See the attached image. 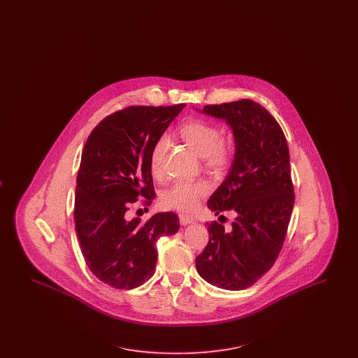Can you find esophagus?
<instances>
[{
    "instance_id": "1",
    "label": "esophagus",
    "mask_w": 358,
    "mask_h": 358,
    "mask_svg": "<svg viewBox=\"0 0 358 358\" xmlns=\"http://www.w3.org/2000/svg\"><path fill=\"white\" fill-rule=\"evenodd\" d=\"M178 217H180V222H181L182 225H187V224H192V222H196L192 216H187L185 213H180Z\"/></svg>"
}]
</instances>
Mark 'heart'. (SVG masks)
<instances>
[{"label":"heart","instance_id":"obj_1","mask_svg":"<svg viewBox=\"0 0 358 358\" xmlns=\"http://www.w3.org/2000/svg\"><path fill=\"white\" fill-rule=\"evenodd\" d=\"M180 136L196 153L203 157L205 168L212 171L228 169L235 158L236 143L231 136H222V130L215 123L204 120H190L181 124ZM166 150V138L161 136L149 157L152 174H161L162 158ZM209 193L205 181H176L161 193V204L168 209L192 212Z\"/></svg>","mask_w":358,"mask_h":358}]
</instances>
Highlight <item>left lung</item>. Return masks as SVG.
I'll use <instances>...</instances> for the list:
<instances>
[{
    "label": "left lung",
    "instance_id": "8db88e82",
    "mask_svg": "<svg viewBox=\"0 0 358 358\" xmlns=\"http://www.w3.org/2000/svg\"><path fill=\"white\" fill-rule=\"evenodd\" d=\"M203 111L227 120L236 142L232 168L208 208L216 215L231 209L236 219L231 231L206 222L209 241L196 267L213 286L244 289L273 267L287 235L295 201L289 146L279 123L254 101L208 104Z\"/></svg>",
    "mask_w": 358,
    "mask_h": 358
}]
</instances>
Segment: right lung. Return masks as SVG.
<instances>
[{
    "label": "right lung",
    "instance_id": "obj_1",
    "mask_svg": "<svg viewBox=\"0 0 358 358\" xmlns=\"http://www.w3.org/2000/svg\"><path fill=\"white\" fill-rule=\"evenodd\" d=\"M185 106H129L106 117L87 138L76 177L75 229L90 271L114 289L149 280L157 238L180 228L173 212L148 222L129 213L153 203L150 152Z\"/></svg>",
    "mask_w": 358,
    "mask_h": 358
}]
</instances>
